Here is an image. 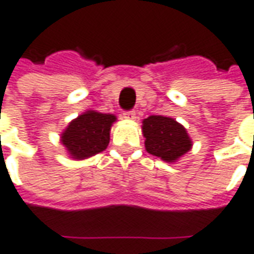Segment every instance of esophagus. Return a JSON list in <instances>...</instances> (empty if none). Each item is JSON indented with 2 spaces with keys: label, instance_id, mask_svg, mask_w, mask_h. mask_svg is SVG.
<instances>
[{
  "label": "esophagus",
  "instance_id": "1",
  "mask_svg": "<svg viewBox=\"0 0 254 254\" xmlns=\"http://www.w3.org/2000/svg\"><path fill=\"white\" fill-rule=\"evenodd\" d=\"M122 117L125 118V120H134V118H136V113H134V110L124 112V114H122Z\"/></svg>",
  "mask_w": 254,
  "mask_h": 254
}]
</instances>
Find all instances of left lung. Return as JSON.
<instances>
[{
    "instance_id": "left-lung-1",
    "label": "left lung",
    "mask_w": 254,
    "mask_h": 254,
    "mask_svg": "<svg viewBox=\"0 0 254 254\" xmlns=\"http://www.w3.org/2000/svg\"><path fill=\"white\" fill-rule=\"evenodd\" d=\"M142 134L145 137L148 153L160 157L167 163H174L187 153L192 141L183 125L174 118L151 116L142 121Z\"/></svg>"
}]
</instances>
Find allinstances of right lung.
<instances>
[{"instance_id": "add662e5", "label": "right lung", "mask_w": 254, "mask_h": 254, "mask_svg": "<svg viewBox=\"0 0 254 254\" xmlns=\"http://www.w3.org/2000/svg\"><path fill=\"white\" fill-rule=\"evenodd\" d=\"M116 121V116L89 110L69 122L62 133L60 141L75 160L105 151L110 141V127Z\"/></svg>"}]
</instances>
